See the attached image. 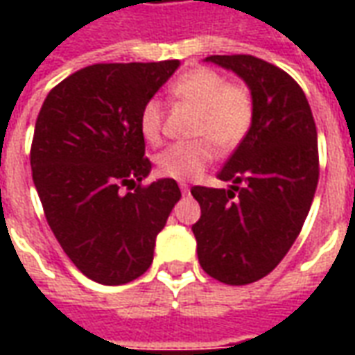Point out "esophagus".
Instances as JSON below:
<instances>
[{"label": "esophagus", "instance_id": "obj_1", "mask_svg": "<svg viewBox=\"0 0 355 355\" xmlns=\"http://www.w3.org/2000/svg\"><path fill=\"white\" fill-rule=\"evenodd\" d=\"M180 190H182V193H190V186L186 182H180Z\"/></svg>", "mask_w": 355, "mask_h": 355}]
</instances>
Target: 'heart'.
I'll use <instances>...</instances> for the list:
<instances>
[{
    "instance_id": "1",
    "label": "heart",
    "mask_w": 355,
    "mask_h": 355,
    "mask_svg": "<svg viewBox=\"0 0 355 355\" xmlns=\"http://www.w3.org/2000/svg\"><path fill=\"white\" fill-rule=\"evenodd\" d=\"M169 101L198 110L192 142H178L157 155L159 175L175 180L200 177L215 157V144L223 152L238 148L251 131L254 98L243 83H230L224 73L207 66H193L169 85ZM165 125V108L157 98L144 102L139 116V129L148 144H159Z\"/></svg>"
}]
</instances>
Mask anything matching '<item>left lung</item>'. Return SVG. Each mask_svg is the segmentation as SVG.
Returning a JSON list of instances; mask_svg holds the SVG:
<instances>
[{"label":"left lung","mask_w":355,"mask_h":355,"mask_svg":"<svg viewBox=\"0 0 355 355\" xmlns=\"http://www.w3.org/2000/svg\"><path fill=\"white\" fill-rule=\"evenodd\" d=\"M245 81L254 119L218 171L230 190L193 186L201 216L192 226L198 259L226 285L262 279L302 230L320 178L318 131L304 91L282 68L253 55H211Z\"/></svg>","instance_id":"obj_1"}]
</instances>
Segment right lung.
<instances>
[{"label": "right lung", "mask_w": 355, "mask_h": 355, "mask_svg": "<svg viewBox=\"0 0 355 355\" xmlns=\"http://www.w3.org/2000/svg\"><path fill=\"white\" fill-rule=\"evenodd\" d=\"M177 68L178 60L81 68L51 89L35 119L30 165L47 224L73 266L102 285L146 272L180 200L173 178L142 184L152 163L139 129L144 102Z\"/></svg>", "instance_id": "obj_1"}]
</instances>
